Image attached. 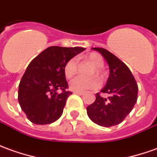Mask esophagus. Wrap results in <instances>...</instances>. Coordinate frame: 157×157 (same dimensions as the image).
I'll list each match as a JSON object with an SVG mask.
<instances>
[{
    "label": "esophagus",
    "instance_id": "34e87169",
    "mask_svg": "<svg viewBox=\"0 0 157 157\" xmlns=\"http://www.w3.org/2000/svg\"><path fill=\"white\" fill-rule=\"evenodd\" d=\"M74 94H78V95H83V94H84V93H83V92H75Z\"/></svg>",
    "mask_w": 157,
    "mask_h": 157
}]
</instances>
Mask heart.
I'll use <instances>...</instances> for the list:
<instances>
[{
  "instance_id": "obj_1",
  "label": "heart",
  "mask_w": 157,
  "mask_h": 157,
  "mask_svg": "<svg viewBox=\"0 0 157 157\" xmlns=\"http://www.w3.org/2000/svg\"><path fill=\"white\" fill-rule=\"evenodd\" d=\"M84 59L88 61L94 67V70L92 71L91 75L96 74L98 76L102 75L101 68L104 66L105 62L104 59L99 55L98 53L96 52H91L88 53L87 55L84 57ZM77 72V62L75 59H71L64 63L63 65V73L67 78H71L76 74ZM100 85V82L97 77H82V76H77L73 80H71L70 82V88L72 91L75 92H85L87 90H94L98 88Z\"/></svg>"
}]
</instances>
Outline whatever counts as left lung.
Returning a JSON list of instances; mask_svg holds the SVG:
<instances>
[{
  "instance_id": "1",
  "label": "left lung",
  "mask_w": 157,
  "mask_h": 157,
  "mask_svg": "<svg viewBox=\"0 0 157 157\" xmlns=\"http://www.w3.org/2000/svg\"><path fill=\"white\" fill-rule=\"evenodd\" d=\"M93 49L100 52L109 64V78L101 93L109 97L105 98L96 94V100L86 107L87 116L102 127L116 126L132 111L137 102L138 85L129 68L117 56L105 48Z\"/></svg>"
}]
</instances>
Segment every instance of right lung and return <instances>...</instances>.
<instances>
[{"mask_svg":"<svg viewBox=\"0 0 157 157\" xmlns=\"http://www.w3.org/2000/svg\"><path fill=\"white\" fill-rule=\"evenodd\" d=\"M83 48L50 47L29 63L18 86V102L31 122L50 124L58 120L72 93L66 91L68 83L63 65L84 51Z\"/></svg>","mask_w":157,"mask_h":157,"instance_id":"add662e5","label":"right lung"}]
</instances>
